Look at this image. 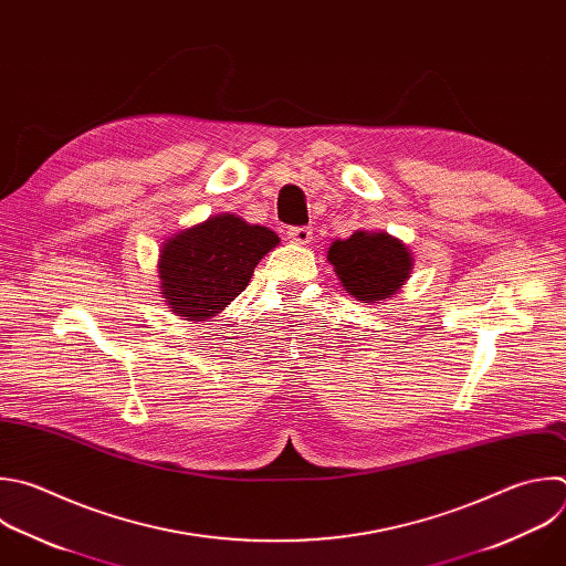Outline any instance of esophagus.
<instances>
[{"instance_id": "esophagus-1", "label": "esophagus", "mask_w": 566, "mask_h": 566, "mask_svg": "<svg viewBox=\"0 0 566 566\" xmlns=\"http://www.w3.org/2000/svg\"><path fill=\"white\" fill-rule=\"evenodd\" d=\"M286 238L295 244H308L313 240V229L311 227H291L286 231Z\"/></svg>"}]
</instances>
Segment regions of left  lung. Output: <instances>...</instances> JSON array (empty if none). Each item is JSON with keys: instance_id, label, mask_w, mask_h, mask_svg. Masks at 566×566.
<instances>
[{"instance_id": "obj_1", "label": "left lung", "mask_w": 566, "mask_h": 566, "mask_svg": "<svg viewBox=\"0 0 566 566\" xmlns=\"http://www.w3.org/2000/svg\"><path fill=\"white\" fill-rule=\"evenodd\" d=\"M326 258L344 291L359 302L394 297L413 269L409 249L389 233L355 231L346 240H335Z\"/></svg>"}]
</instances>
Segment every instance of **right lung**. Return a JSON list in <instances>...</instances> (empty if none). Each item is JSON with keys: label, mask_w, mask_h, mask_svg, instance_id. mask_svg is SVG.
Here are the masks:
<instances>
[{"label": "right lung", "mask_w": 566, "mask_h": 566, "mask_svg": "<svg viewBox=\"0 0 566 566\" xmlns=\"http://www.w3.org/2000/svg\"><path fill=\"white\" fill-rule=\"evenodd\" d=\"M277 244L271 229L231 213L184 229L159 251L161 297L184 319H209L249 286L260 260Z\"/></svg>", "instance_id": "1"}]
</instances>
